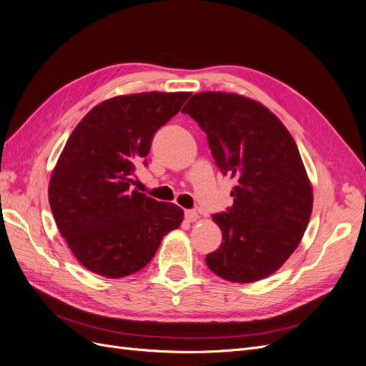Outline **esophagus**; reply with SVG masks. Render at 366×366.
I'll return each instance as SVG.
<instances>
[{"label": "esophagus", "mask_w": 366, "mask_h": 366, "mask_svg": "<svg viewBox=\"0 0 366 366\" xmlns=\"http://www.w3.org/2000/svg\"><path fill=\"white\" fill-rule=\"evenodd\" d=\"M184 218L189 221V223H194V221L198 219V212H197V210H186Z\"/></svg>", "instance_id": "1"}]
</instances>
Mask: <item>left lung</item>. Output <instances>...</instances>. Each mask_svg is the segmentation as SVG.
I'll use <instances>...</instances> for the list:
<instances>
[{
  "instance_id": "left-lung-1",
  "label": "left lung",
  "mask_w": 366,
  "mask_h": 366,
  "mask_svg": "<svg viewBox=\"0 0 366 366\" xmlns=\"http://www.w3.org/2000/svg\"><path fill=\"white\" fill-rule=\"evenodd\" d=\"M182 113L207 134L215 163L235 179L232 204L212 218L223 232L207 267L232 282L274 273L301 242L313 209V189L292 134L253 99L204 92Z\"/></svg>"
}]
</instances>
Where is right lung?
Returning <instances> with one entry per match:
<instances>
[{"label":"right lung","mask_w":366,"mask_h":366,"mask_svg":"<svg viewBox=\"0 0 366 366\" xmlns=\"http://www.w3.org/2000/svg\"><path fill=\"white\" fill-rule=\"evenodd\" d=\"M191 93L108 99L77 124L54 166L49 202L61 235L85 269L124 278L152 259L183 209L131 191L132 174L160 127Z\"/></svg>","instance_id":"add662e5"}]
</instances>
